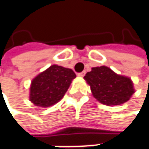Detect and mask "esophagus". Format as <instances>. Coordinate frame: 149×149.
Here are the masks:
<instances>
[{
  "label": "esophagus",
  "instance_id": "34e87169",
  "mask_svg": "<svg viewBox=\"0 0 149 149\" xmlns=\"http://www.w3.org/2000/svg\"><path fill=\"white\" fill-rule=\"evenodd\" d=\"M85 74H86V72H85V71H83L82 72L77 73V76H79V77H84Z\"/></svg>",
  "mask_w": 149,
  "mask_h": 149
}]
</instances>
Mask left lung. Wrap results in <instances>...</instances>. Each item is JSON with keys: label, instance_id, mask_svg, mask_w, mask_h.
I'll return each mask as SVG.
<instances>
[{"label": "left lung", "instance_id": "left-lung-1", "mask_svg": "<svg viewBox=\"0 0 149 149\" xmlns=\"http://www.w3.org/2000/svg\"><path fill=\"white\" fill-rule=\"evenodd\" d=\"M84 79L95 98L106 105H119L130 100L134 92L130 78L116 74L106 66L93 67Z\"/></svg>", "mask_w": 149, "mask_h": 149}]
</instances>
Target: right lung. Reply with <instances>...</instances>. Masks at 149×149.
I'll return each instance as SVG.
<instances>
[{
	"label": "right lung",
	"mask_w": 149,
	"mask_h": 149,
	"mask_svg": "<svg viewBox=\"0 0 149 149\" xmlns=\"http://www.w3.org/2000/svg\"><path fill=\"white\" fill-rule=\"evenodd\" d=\"M76 74L72 69L57 65L50 66L39 74L30 88V100L40 107H49L58 103L67 91Z\"/></svg>",
	"instance_id": "right-lung-1"
}]
</instances>
